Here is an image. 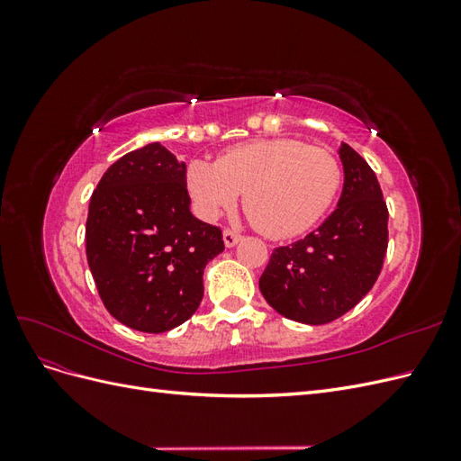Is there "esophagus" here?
<instances>
[{
    "instance_id": "esophagus-1",
    "label": "esophagus",
    "mask_w": 461,
    "mask_h": 461,
    "mask_svg": "<svg viewBox=\"0 0 461 461\" xmlns=\"http://www.w3.org/2000/svg\"><path fill=\"white\" fill-rule=\"evenodd\" d=\"M222 240H225V246H227V248H234L236 244H239V242L242 240V236L227 229L225 232H222Z\"/></svg>"
}]
</instances>
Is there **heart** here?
<instances>
[{
  "mask_svg": "<svg viewBox=\"0 0 461 461\" xmlns=\"http://www.w3.org/2000/svg\"><path fill=\"white\" fill-rule=\"evenodd\" d=\"M342 185V167L330 151L292 138L239 144L215 163L192 159L186 188L198 215L213 221L239 202L271 239H290L327 213Z\"/></svg>",
  "mask_w": 461,
  "mask_h": 461,
  "instance_id": "b5f03b06",
  "label": "heart"
}]
</instances>
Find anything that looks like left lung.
<instances>
[{"label":"left lung","mask_w":461,"mask_h":461,"mask_svg":"<svg viewBox=\"0 0 461 461\" xmlns=\"http://www.w3.org/2000/svg\"><path fill=\"white\" fill-rule=\"evenodd\" d=\"M339 205L305 239L275 248L259 278L271 308L305 325L339 319L373 288L388 246V209L367 161L340 144Z\"/></svg>","instance_id":"obj_1"}]
</instances>
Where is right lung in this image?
<instances>
[{
    "label": "right lung",
    "mask_w": 461,
    "mask_h": 461,
    "mask_svg": "<svg viewBox=\"0 0 461 461\" xmlns=\"http://www.w3.org/2000/svg\"><path fill=\"white\" fill-rule=\"evenodd\" d=\"M222 249L221 229L190 212L186 163L159 142L117 159L92 194L90 271L107 312L134 330L167 332L196 313Z\"/></svg>",
    "instance_id": "obj_1"
}]
</instances>
